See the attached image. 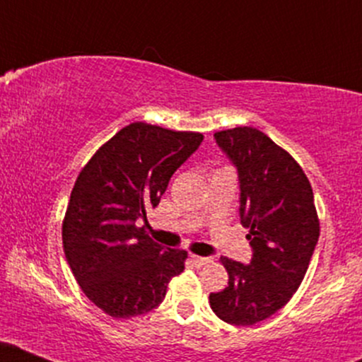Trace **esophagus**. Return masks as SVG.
I'll return each instance as SVG.
<instances>
[{
  "instance_id": "obj_1",
  "label": "esophagus",
  "mask_w": 362,
  "mask_h": 362,
  "mask_svg": "<svg viewBox=\"0 0 362 362\" xmlns=\"http://www.w3.org/2000/svg\"><path fill=\"white\" fill-rule=\"evenodd\" d=\"M190 260H192V264L195 267H204L211 262V259H207V257H199V255H192L190 257Z\"/></svg>"
}]
</instances>
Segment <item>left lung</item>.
Wrapping results in <instances>:
<instances>
[{"label":"left lung","instance_id":"left-lung-1","mask_svg":"<svg viewBox=\"0 0 362 362\" xmlns=\"http://www.w3.org/2000/svg\"><path fill=\"white\" fill-rule=\"evenodd\" d=\"M240 177V216L250 265L221 257L228 286L209 294L211 308L231 325H253L281 310L300 288L320 236L313 189L296 160L255 127L214 132Z\"/></svg>","mask_w":362,"mask_h":362}]
</instances>
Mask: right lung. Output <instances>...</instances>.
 Listing matches in <instances>:
<instances>
[{
    "label": "right lung",
    "mask_w": 362,
    "mask_h": 362,
    "mask_svg": "<svg viewBox=\"0 0 362 362\" xmlns=\"http://www.w3.org/2000/svg\"><path fill=\"white\" fill-rule=\"evenodd\" d=\"M204 136L132 122L97 149L74 182L62 247L86 298L114 318L148 313L184 272L187 252L153 242L138 226L160 204L170 177Z\"/></svg>",
    "instance_id": "right-lung-1"
}]
</instances>
